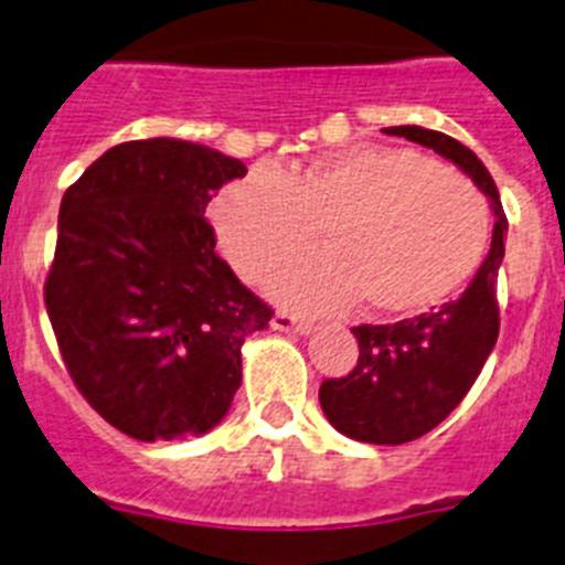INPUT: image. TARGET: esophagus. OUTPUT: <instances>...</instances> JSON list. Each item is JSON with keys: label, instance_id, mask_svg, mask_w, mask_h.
<instances>
[{"label": "esophagus", "instance_id": "obj_1", "mask_svg": "<svg viewBox=\"0 0 565 565\" xmlns=\"http://www.w3.org/2000/svg\"><path fill=\"white\" fill-rule=\"evenodd\" d=\"M274 331H294V333H311V322L302 317H297V313H288V311H277L271 319Z\"/></svg>", "mask_w": 565, "mask_h": 565}]
</instances>
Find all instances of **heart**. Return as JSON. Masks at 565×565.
<instances>
[{"label": "heart", "instance_id": "heart-1", "mask_svg": "<svg viewBox=\"0 0 565 565\" xmlns=\"http://www.w3.org/2000/svg\"><path fill=\"white\" fill-rule=\"evenodd\" d=\"M221 252L248 282L311 246L271 277L297 308L362 302L376 317H411L456 297L481 266L489 209L452 169L393 147H351L306 167H257L212 203Z\"/></svg>", "mask_w": 565, "mask_h": 565}]
</instances>
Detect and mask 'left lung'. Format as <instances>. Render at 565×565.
<instances>
[{
	"instance_id": "1",
	"label": "left lung",
	"mask_w": 565,
	"mask_h": 565,
	"mask_svg": "<svg viewBox=\"0 0 565 565\" xmlns=\"http://www.w3.org/2000/svg\"><path fill=\"white\" fill-rule=\"evenodd\" d=\"M384 132L450 158L478 183L495 212L492 248L456 302L393 326H356V367L342 379H326L319 387V404L342 436L364 444H407L456 411L495 348L507 214L492 174L461 141L424 127H387Z\"/></svg>"
}]
</instances>
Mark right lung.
<instances>
[{
  "label": "right lung",
  "mask_w": 565,
  "mask_h": 565,
  "mask_svg": "<svg viewBox=\"0 0 565 565\" xmlns=\"http://www.w3.org/2000/svg\"><path fill=\"white\" fill-rule=\"evenodd\" d=\"M243 174L201 143L149 138L107 149L64 192L44 306L78 393L129 438L212 430L243 379L239 344L271 322L203 217Z\"/></svg>",
  "instance_id": "1"
}]
</instances>
